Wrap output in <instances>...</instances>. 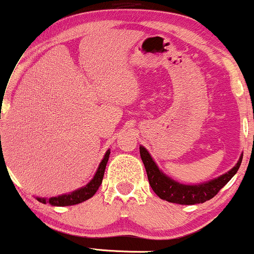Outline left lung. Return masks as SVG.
Listing matches in <instances>:
<instances>
[{
    "label": "left lung",
    "mask_w": 254,
    "mask_h": 254,
    "mask_svg": "<svg viewBox=\"0 0 254 254\" xmlns=\"http://www.w3.org/2000/svg\"><path fill=\"white\" fill-rule=\"evenodd\" d=\"M139 154H141V159L144 164L148 180H149L153 191L161 199L171 203L182 204V205L204 203L216 196L218 191L235 176L239 167H240L241 161H243V154H241L238 164L221 177L212 179L208 183L198 184V185H185V184L178 183L172 178L166 176L165 173H162V171H160V168L157 167L148 150L142 145L139 147Z\"/></svg>",
    "instance_id": "8db88e82"
}]
</instances>
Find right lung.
Segmentation results:
<instances>
[{
	"label": "right lung",
	"instance_id": "1",
	"mask_svg": "<svg viewBox=\"0 0 254 254\" xmlns=\"http://www.w3.org/2000/svg\"><path fill=\"white\" fill-rule=\"evenodd\" d=\"M110 149L106 151L104 159L101 160L100 165H99L97 173L93 177V179L87 184L83 188L77 189V190L70 192V193L66 194H61L57 197H50V198H43V197H36L37 200H39L40 203H49L51 205L55 206H68V205H75V204L82 203L84 200L89 199L90 197H93L95 194V192L98 191L99 186L103 183V178L105 173V168H106L107 161H109L110 157Z\"/></svg>",
	"mask_w": 254,
	"mask_h": 254
}]
</instances>
